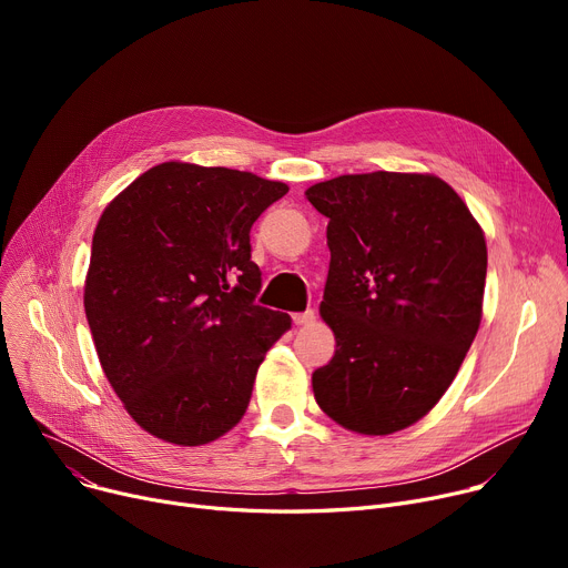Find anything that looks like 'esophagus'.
Masks as SVG:
<instances>
[{"label": "esophagus", "mask_w": 568, "mask_h": 568, "mask_svg": "<svg viewBox=\"0 0 568 568\" xmlns=\"http://www.w3.org/2000/svg\"><path fill=\"white\" fill-rule=\"evenodd\" d=\"M292 320H294V324H296V326H308V324H313V322H315V313H313V311H306V313H294V315H292Z\"/></svg>", "instance_id": "esophagus-1"}]
</instances>
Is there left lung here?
<instances>
[{"mask_svg":"<svg viewBox=\"0 0 568 568\" xmlns=\"http://www.w3.org/2000/svg\"><path fill=\"white\" fill-rule=\"evenodd\" d=\"M306 197L329 219L320 315L336 336L315 400L352 433H398L439 403L479 332L484 230L428 172L341 174Z\"/></svg>","mask_w":568,"mask_h":568,"instance_id":"1","label":"left lung"}]
</instances>
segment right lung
<instances>
[{"instance_id":"1","label":"right lung","mask_w":568,"mask_h":568,"mask_svg":"<svg viewBox=\"0 0 568 568\" xmlns=\"http://www.w3.org/2000/svg\"><path fill=\"white\" fill-rule=\"evenodd\" d=\"M287 184L168 161L142 172L99 219L84 313L101 368L133 422L200 446L232 430L287 313L255 304L251 227Z\"/></svg>"}]
</instances>
